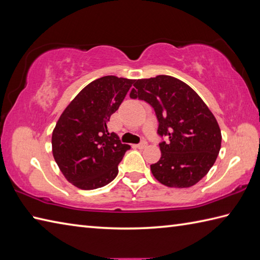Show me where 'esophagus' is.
Wrapping results in <instances>:
<instances>
[{"instance_id": "esophagus-1", "label": "esophagus", "mask_w": 260, "mask_h": 260, "mask_svg": "<svg viewBox=\"0 0 260 260\" xmlns=\"http://www.w3.org/2000/svg\"><path fill=\"white\" fill-rule=\"evenodd\" d=\"M146 146H147V142L146 141H142L140 144L136 145V147H139V148H145Z\"/></svg>"}]
</instances>
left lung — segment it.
<instances>
[{
  "label": "left lung",
  "mask_w": 260,
  "mask_h": 260,
  "mask_svg": "<svg viewBox=\"0 0 260 260\" xmlns=\"http://www.w3.org/2000/svg\"><path fill=\"white\" fill-rule=\"evenodd\" d=\"M131 98L144 101L155 110L161 158L151 165L159 183L190 187L212 168L221 147V131L211 110L185 82L159 75L135 80Z\"/></svg>",
  "instance_id": "left-lung-1"
}]
</instances>
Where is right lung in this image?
I'll use <instances>...</instances> for the list:
<instances>
[{"label": "right lung", "mask_w": 260, "mask_h": 260, "mask_svg": "<svg viewBox=\"0 0 260 260\" xmlns=\"http://www.w3.org/2000/svg\"><path fill=\"white\" fill-rule=\"evenodd\" d=\"M133 79L105 76L87 85L71 102L52 132V154L64 178L81 190L110 183L131 146L109 133L110 116L123 103Z\"/></svg>", "instance_id": "add662e5"}]
</instances>
